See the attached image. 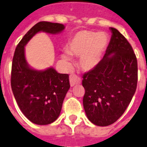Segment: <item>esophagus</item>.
<instances>
[{
    "label": "esophagus",
    "instance_id": "34e87169",
    "mask_svg": "<svg viewBox=\"0 0 147 147\" xmlns=\"http://www.w3.org/2000/svg\"><path fill=\"white\" fill-rule=\"evenodd\" d=\"M69 82L71 86H74L75 85H78L81 83V78L79 77H78L77 75H70L69 77Z\"/></svg>",
    "mask_w": 147,
    "mask_h": 147
}]
</instances>
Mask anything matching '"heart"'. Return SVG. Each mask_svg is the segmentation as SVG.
<instances>
[{
  "instance_id": "obj_1",
  "label": "heart",
  "mask_w": 147,
  "mask_h": 147,
  "mask_svg": "<svg viewBox=\"0 0 147 147\" xmlns=\"http://www.w3.org/2000/svg\"><path fill=\"white\" fill-rule=\"evenodd\" d=\"M109 43V37L105 32L83 31L77 33L67 45V52L71 55L81 57L80 66L84 71L95 69L99 63ZM62 58L69 61L68 54L63 53Z\"/></svg>"
}]
</instances>
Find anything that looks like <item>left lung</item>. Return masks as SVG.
Here are the masks:
<instances>
[{
    "instance_id": "obj_1",
    "label": "left lung",
    "mask_w": 147,
    "mask_h": 147,
    "mask_svg": "<svg viewBox=\"0 0 147 147\" xmlns=\"http://www.w3.org/2000/svg\"><path fill=\"white\" fill-rule=\"evenodd\" d=\"M112 37L104 58L83 75V104L88 119L97 126L115 123L132 100L138 82L137 58L128 40L109 28Z\"/></svg>"
}]
</instances>
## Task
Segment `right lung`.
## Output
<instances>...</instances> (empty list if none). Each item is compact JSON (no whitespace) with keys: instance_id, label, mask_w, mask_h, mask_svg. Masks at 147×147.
Instances as JSON below:
<instances>
[{"instance_id":"add662e5","label":"right lung","mask_w":147,"mask_h":147,"mask_svg":"<svg viewBox=\"0 0 147 147\" xmlns=\"http://www.w3.org/2000/svg\"><path fill=\"white\" fill-rule=\"evenodd\" d=\"M64 29V25L58 23H38L15 49L11 75L12 92L23 114L35 124H50L58 118L70 84L69 75L58 73L53 67L44 70L32 68L25 57V46L37 33L55 35Z\"/></svg>"}]
</instances>
